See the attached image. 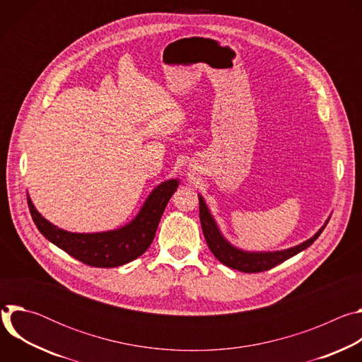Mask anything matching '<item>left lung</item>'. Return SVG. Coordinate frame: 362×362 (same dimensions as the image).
Wrapping results in <instances>:
<instances>
[{
	"label": "left lung",
	"instance_id": "obj_1",
	"mask_svg": "<svg viewBox=\"0 0 362 362\" xmlns=\"http://www.w3.org/2000/svg\"><path fill=\"white\" fill-rule=\"evenodd\" d=\"M199 218H200V225H202V230H203L206 243H208L209 249L212 250L216 259L232 269H238V271L246 272V274L268 271V269L285 262L286 259H289V257L302 252L308 246H311L317 240V238L322 233V230L325 229V226L329 221V219H327L325 225L311 239H308L293 247L284 249V250H275V252H247V250H242V249L233 246L223 238L209 208L206 206V203L200 194H199Z\"/></svg>",
	"mask_w": 362,
	"mask_h": 362
}]
</instances>
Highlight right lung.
<instances>
[{
	"label": "right lung",
	"mask_w": 362,
	"mask_h": 362,
	"mask_svg": "<svg viewBox=\"0 0 362 362\" xmlns=\"http://www.w3.org/2000/svg\"><path fill=\"white\" fill-rule=\"evenodd\" d=\"M179 186V179L162 182L151 190L137 216L115 230L97 233H73L49 223L35 209L30 196L28 208L42 236L77 261L94 268H116L143 255L156 235L166 204Z\"/></svg>",
	"instance_id": "1"
}]
</instances>
